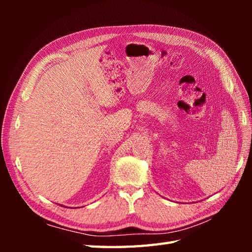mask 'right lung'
<instances>
[{
	"instance_id": "obj_1",
	"label": "right lung",
	"mask_w": 252,
	"mask_h": 252,
	"mask_svg": "<svg viewBox=\"0 0 252 252\" xmlns=\"http://www.w3.org/2000/svg\"><path fill=\"white\" fill-rule=\"evenodd\" d=\"M63 207H65V206H63ZM65 208H68V207H65Z\"/></svg>"
}]
</instances>
